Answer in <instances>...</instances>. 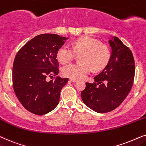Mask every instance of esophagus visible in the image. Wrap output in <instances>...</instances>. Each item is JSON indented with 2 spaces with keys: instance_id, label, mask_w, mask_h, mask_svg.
I'll use <instances>...</instances> for the list:
<instances>
[{
  "instance_id": "34e87169",
  "label": "esophagus",
  "mask_w": 146,
  "mask_h": 146,
  "mask_svg": "<svg viewBox=\"0 0 146 146\" xmlns=\"http://www.w3.org/2000/svg\"><path fill=\"white\" fill-rule=\"evenodd\" d=\"M70 81H71V82H73V83H75V82H76V81H77V79H73V78H71L69 79Z\"/></svg>"
}]
</instances>
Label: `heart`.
I'll return each instance as SVG.
<instances>
[{"instance_id": "1", "label": "heart", "mask_w": 146, "mask_h": 146, "mask_svg": "<svg viewBox=\"0 0 146 146\" xmlns=\"http://www.w3.org/2000/svg\"><path fill=\"white\" fill-rule=\"evenodd\" d=\"M79 63H70L63 67L66 77L79 79L89 74L93 69L98 71L108 65L111 59V50L106 44L90 37H81L75 40L71 46L63 44L58 50L57 59L62 63L73 61L76 55L80 56Z\"/></svg>"}]
</instances>
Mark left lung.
I'll return each mask as SVG.
<instances>
[{
    "instance_id": "left-lung-1",
    "label": "left lung",
    "mask_w": 146,
    "mask_h": 146,
    "mask_svg": "<svg viewBox=\"0 0 146 146\" xmlns=\"http://www.w3.org/2000/svg\"><path fill=\"white\" fill-rule=\"evenodd\" d=\"M111 55L108 65L86 83L81 93L83 102L95 111L104 113L117 108L131 91L135 75V61L131 50L116 36L109 40Z\"/></svg>"
}]
</instances>
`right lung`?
Masks as SVG:
<instances>
[{
	"label": "right lung",
	"instance_id": "add662e5",
	"mask_svg": "<svg viewBox=\"0 0 146 146\" xmlns=\"http://www.w3.org/2000/svg\"><path fill=\"white\" fill-rule=\"evenodd\" d=\"M68 38L56 34L36 36L20 48L13 67V85L23 106L33 113L42 115L59 104L60 92L69 81L56 77L59 73L58 50ZM55 80L46 81L47 76Z\"/></svg>",
	"mask_w": 146,
	"mask_h": 146
}]
</instances>
